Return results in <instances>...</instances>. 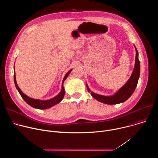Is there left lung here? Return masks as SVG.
I'll list each match as a JSON object with an SVG mask.
<instances>
[{"label": "left lung", "instance_id": "8db88e82", "mask_svg": "<svg viewBox=\"0 0 158 158\" xmlns=\"http://www.w3.org/2000/svg\"><path fill=\"white\" fill-rule=\"evenodd\" d=\"M135 49H136V60H135L136 62H135L134 68L133 69L132 73L127 82L115 94L110 96H101L91 92V94L94 99L104 104H116L126 101L131 97V96L133 94L135 89H136L137 86L138 79L140 76V62L138 58V52L136 47H135ZM87 89L89 93L91 92L87 85Z\"/></svg>", "mask_w": 158, "mask_h": 158}]
</instances>
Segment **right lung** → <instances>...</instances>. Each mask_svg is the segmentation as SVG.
Wrapping results in <instances>:
<instances>
[{
	"instance_id": "1",
	"label": "right lung",
	"mask_w": 158,
	"mask_h": 158,
	"mask_svg": "<svg viewBox=\"0 0 158 158\" xmlns=\"http://www.w3.org/2000/svg\"><path fill=\"white\" fill-rule=\"evenodd\" d=\"M72 69L69 70L68 72L67 73V74L65 75L63 81H62V89H61V91L60 93L55 98L49 99V100H46V101H42V100H39V99H34L32 98H29V96H26L25 94H24L21 91V90L19 89L17 82H16V79H15V74L14 73V83L15 85V87L17 88V89L18 90V91L19 93V94H20L21 97L23 98V99L31 106H32V107L36 108V109H48L49 107H51L52 106L58 104L59 102H60L62 99H63L64 94H65V90L64 88L63 87V83L64 82V81L66 79V78L67 77V76H69V74H70V73L71 72Z\"/></svg>"
}]
</instances>
